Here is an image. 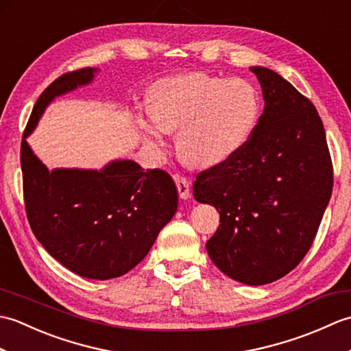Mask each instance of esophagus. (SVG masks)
<instances>
[{
	"instance_id": "1",
	"label": "esophagus",
	"mask_w": 351,
	"mask_h": 351,
	"mask_svg": "<svg viewBox=\"0 0 351 351\" xmlns=\"http://www.w3.org/2000/svg\"><path fill=\"white\" fill-rule=\"evenodd\" d=\"M175 185H176V190L180 193V196L182 199H189L190 197V182L187 178L176 175L175 176Z\"/></svg>"
}]
</instances>
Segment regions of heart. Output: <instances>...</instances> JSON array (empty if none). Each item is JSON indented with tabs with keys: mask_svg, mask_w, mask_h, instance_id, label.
Wrapping results in <instances>:
<instances>
[{
	"mask_svg": "<svg viewBox=\"0 0 351 351\" xmlns=\"http://www.w3.org/2000/svg\"><path fill=\"white\" fill-rule=\"evenodd\" d=\"M149 111L138 116V128L149 143L161 149L166 132L176 131V151L185 162L214 167L249 143L261 99L247 80L195 72L158 81L149 95Z\"/></svg>",
	"mask_w": 351,
	"mask_h": 351,
	"instance_id": "1",
	"label": "heart"
}]
</instances>
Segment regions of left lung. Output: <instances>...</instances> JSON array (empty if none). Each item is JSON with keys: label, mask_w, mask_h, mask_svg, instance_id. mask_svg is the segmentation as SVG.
Returning a JSON list of instances; mask_svg holds the SVG:
<instances>
[{"label": "left lung", "mask_w": 351, "mask_h": 351, "mask_svg": "<svg viewBox=\"0 0 351 351\" xmlns=\"http://www.w3.org/2000/svg\"><path fill=\"white\" fill-rule=\"evenodd\" d=\"M250 71L264 113L240 152L200 171L193 195L220 214L206 241L213 263L258 287L294 270L311 249L332 196L333 166L314 104L274 71Z\"/></svg>", "instance_id": "8db88e82"}]
</instances>
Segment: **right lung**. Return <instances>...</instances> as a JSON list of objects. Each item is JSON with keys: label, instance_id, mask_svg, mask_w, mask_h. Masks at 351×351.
Here are the masks:
<instances>
[{"label": "right lung", "instance_id": "1", "mask_svg": "<svg viewBox=\"0 0 351 351\" xmlns=\"http://www.w3.org/2000/svg\"><path fill=\"white\" fill-rule=\"evenodd\" d=\"M98 69L63 73L45 88L21 143L29 226L52 258L83 278L107 280L132 270L173 217L176 185L160 169L116 160L102 170L54 169L33 154L27 137L57 96L92 83Z\"/></svg>", "mask_w": 351, "mask_h": 351}]
</instances>
